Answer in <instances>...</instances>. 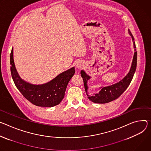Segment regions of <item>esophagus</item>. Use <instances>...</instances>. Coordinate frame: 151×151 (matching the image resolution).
<instances>
[{"instance_id": "34e87169", "label": "esophagus", "mask_w": 151, "mask_h": 151, "mask_svg": "<svg viewBox=\"0 0 151 151\" xmlns=\"http://www.w3.org/2000/svg\"><path fill=\"white\" fill-rule=\"evenodd\" d=\"M83 66H84V63L81 62H78L76 64V68L77 69H81L83 68Z\"/></svg>"}]
</instances>
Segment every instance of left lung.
Returning <instances> with one entry per match:
<instances>
[{
  "label": "left lung",
  "mask_w": 151,
  "mask_h": 151,
  "mask_svg": "<svg viewBox=\"0 0 151 151\" xmlns=\"http://www.w3.org/2000/svg\"><path fill=\"white\" fill-rule=\"evenodd\" d=\"M128 32L129 35L132 38L134 48V53L130 70L127 74L122 79H121L118 82L115 83L114 84L109 86H99V91L98 92H95L92 95H90L88 92L89 86L88 85V80H89L92 77L91 76H89L84 70L81 71L80 74L81 77L83 78V82H84L86 93L89 99L91 100L92 102L98 104H105L112 101L119 97L129 85L136 70L137 52L136 49V47L134 38L129 29H128Z\"/></svg>",
  "instance_id": "1"
}]
</instances>
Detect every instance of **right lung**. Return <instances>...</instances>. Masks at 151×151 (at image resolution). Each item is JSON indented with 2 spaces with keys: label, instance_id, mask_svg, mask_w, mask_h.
Returning a JSON list of instances; mask_svg holds the SVG:
<instances>
[{
  "label": "right lung",
  "instance_id": "1",
  "mask_svg": "<svg viewBox=\"0 0 151 151\" xmlns=\"http://www.w3.org/2000/svg\"><path fill=\"white\" fill-rule=\"evenodd\" d=\"M11 72L18 90L31 103L39 107H51L58 105L65 96L69 81L75 73V68L62 72L52 80L44 84L34 85L22 79L16 70L13 48L10 55Z\"/></svg>",
  "mask_w": 151,
  "mask_h": 151
}]
</instances>
